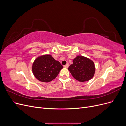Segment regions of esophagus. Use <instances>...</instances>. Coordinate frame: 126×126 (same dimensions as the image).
Listing matches in <instances>:
<instances>
[{
    "mask_svg": "<svg viewBox=\"0 0 126 126\" xmlns=\"http://www.w3.org/2000/svg\"><path fill=\"white\" fill-rule=\"evenodd\" d=\"M69 63H67L66 65L64 66V67L66 68H68V67H69Z\"/></svg>",
    "mask_w": 126,
    "mask_h": 126,
    "instance_id": "obj_1",
    "label": "esophagus"
}]
</instances>
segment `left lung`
Returning a JSON list of instances; mask_svg holds the SVG:
<instances>
[{
	"label": "left lung",
	"instance_id": "left-lung-1",
	"mask_svg": "<svg viewBox=\"0 0 126 126\" xmlns=\"http://www.w3.org/2000/svg\"><path fill=\"white\" fill-rule=\"evenodd\" d=\"M68 70L74 78L80 82L89 81L95 73L94 62L87 57L77 56L73 60V63L68 68Z\"/></svg>",
	"mask_w": 126,
	"mask_h": 126
}]
</instances>
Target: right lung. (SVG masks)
Returning a JSON list of instances; mask_svg holds the SVG:
<instances>
[{
	"instance_id": "1",
	"label": "right lung",
	"mask_w": 126,
	"mask_h": 126,
	"mask_svg": "<svg viewBox=\"0 0 126 126\" xmlns=\"http://www.w3.org/2000/svg\"><path fill=\"white\" fill-rule=\"evenodd\" d=\"M63 66L50 55L37 58L32 64V70L35 77L41 82H49L58 75Z\"/></svg>"
}]
</instances>
